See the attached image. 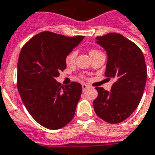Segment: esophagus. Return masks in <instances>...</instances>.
<instances>
[{"instance_id":"1","label":"esophagus","mask_w":155,"mask_h":155,"mask_svg":"<svg viewBox=\"0 0 155 155\" xmlns=\"http://www.w3.org/2000/svg\"><path fill=\"white\" fill-rule=\"evenodd\" d=\"M82 87H83V91H86V90L88 88V86H87V84H83Z\"/></svg>"}]
</instances>
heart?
<instances>
[{
	"instance_id": "heart-1",
	"label": "heart",
	"mask_w": 155,
	"mask_h": 155,
	"mask_svg": "<svg viewBox=\"0 0 155 155\" xmlns=\"http://www.w3.org/2000/svg\"><path fill=\"white\" fill-rule=\"evenodd\" d=\"M96 52H99L98 51H96V50H92L91 51L90 54L92 53H96ZM76 54H77V52L75 51H73L71 52L68 56H67V58H66V62L68 64H71V63H72L75 62V57H76Z\"/></svg>"
}]
</instances>
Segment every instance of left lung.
Masks as SVG:
<instances>
[{
    "mask_svg": "<svg viewBox=\"0 0 155 155\" xmlns=\"http://www.w3.org/2000/svg\"><path fill=\"white\" fill-rule=\"evenodd\" d=\"M96 40L108 56L104 75L115 82L110 92L96 87L98 97L93 107L102 120L117 124L127 119L141 101L147 77L144 55L137 45L120 34L109 33Z\"/></svg>",
    "mask_w": 155,
    "mask_h": 155,
    "instance_id": "left-lung-1",
    "label": "left lung"
}]
</instances>
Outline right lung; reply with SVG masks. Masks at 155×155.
<instances>
[{
  "mask_svg": "<svg viewBox=\"0 0 155 155\" xmlns=\"http://www.w3.org/2000/svg\"><path fill=\"white\" fill-rule=\"evenodd\" d=\"M84 38L44 31L30 38L21 51L18 92L29 113L47 129H61L74 117L82 85L72 82L63 87L55 78L67 67V56Z\"/></svg>",
  "mask_w": 155,
  "mask_h": 155,
  "instance_id": "1",
  "label": "right lung"
}]
</instances>
